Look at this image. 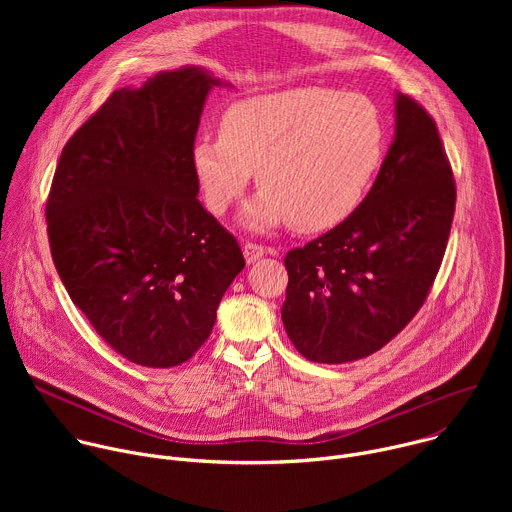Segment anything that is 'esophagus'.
<instances>
[{
	"label": "esophagus",
	"mask_w": 512,
	"mask_h": 512,
	"mask_svg": "<svg viewBox=\"0 0 512 512\" xmlns=\"http://www.w3.org/2000/svg\"><path fill=\"white\" fill-rule=\"evenodd\" d=\"M243 255H245L247 263H255L257 259H261V257L265 255V247H263V245H259V243H251V241H247V243L243 245Z\"/></svg>",
	"instance_id": "34e87169"
}]
</instances>
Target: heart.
<instances>
[{"label": "heart", "instance_id": "b5f03b06", "mask_svg": "<svg viewBox=\"0 0 512 512\" xmlns=\"http://www.w3.org/2000/svg\"><path fill=\"white\" fill-rule=\"evenodd\" d=\"M385 150L377 105L358 93L302 87L233 103L221 135H200L192 168L206 208L221 216L261 186L243 223L269 231L291 221L302 233L340 225L367 194Z\"/></svg>", "mask_w": 512, "mask_h": 512}]
</instances>
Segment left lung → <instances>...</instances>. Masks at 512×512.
I'll list each match as a JSON object with an SVG mask.
<instances>
[{"label": "left lung", "instance_id": "8db88e82", "mask_svg": "<svg viewBox=\"0 0 512 512\" xmlns=\"http://www.w3.org/2000/svg\"><path fill=\"white\" fill-rule=\"evenodd\" d=\"M456 182L433 117L395 97V139L356 210L326 235L291 249L281 320L312 362L340 364L391 342L423 306L440 271Z\"/></svg>", "mask_w": 512, "mask_h": 512}]
</instances>
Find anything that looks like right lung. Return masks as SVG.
I'll use <instances>...</instances> for the list:
<instances>
[{"instance_id":"right-lung-1","label":"right lung","mask_w":512,"mask_h":512,"mask_svg":"<svg viewBox=\"0 0 512 512\" xmlns=\"http://www.w3.org/2000/svg\"><path fill=\"white\" fill-rule=\"evenodd\" d=\"M218 85L184 66L113 91L66 141L52 178L54 267L97 334L141 367L192 358L245 267L237 239L196 198L190 158Z\"/></svg>"}]
</instances>
